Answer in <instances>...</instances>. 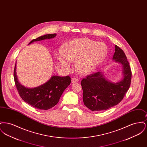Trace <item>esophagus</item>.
I'll use <instances>...</instances> for the list:
<instances>
[{
  "label": "esophagus",
  "instance_id": "esophagus-1",
  "mask_svg": "<svg viewBox=\"0 0 147 147\" xmlns=\"http://www.w3.org/2000/svg\"><path fill=\"white\" fill-rule=\"evenodd\" d=\"M78 82V79L77 78H72L71 79V83H76Z\"/></svg>",
  "mask_w": 147,
  "mask_h": 147
}]
</instances>
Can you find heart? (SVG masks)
<instances>
[{
    "instance_id": "b5f03b06",
    "label": "heart",
    "mask_w": 147,
    "mask_h": 147,
    "mask_svg": "<svg viewBox=\"0 0 147 147\" xmlns=\"http://www.w3.org/2000/svg\"><path fill=\"white\" fill-rule=\"evenodd\" d=\"M108 53L105 43L96 42L88 38H77L68 42L63 53H59L57 57L64 68L69 69L68 62H76V67L80 73H91L103 62Z\"/></svg>"
}]
</instances>
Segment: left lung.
Segmentation results:
<instances>
[{
    "mask_svg": "<svg viewBox=\"0 0 147 147\" xmlns=\"http://www.w3.org/2000/svg\"><path fill=\"white\" fill-rule=\"evenodd\" d=\"M112 60L122 66V78L120 81L111 82L106 79L103 73L98 71L81 82L84 104L92 111L106 110L117 105L130 86L132 73L126 55L117 45Z\"/></svg>",
    "mask_w": 147,
    "mask_h": 147,
    "instance_id": "1",
    "label": "left lung"
}]
</instances>
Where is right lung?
<instances>
[{
	"instance_id": "right-lung-1",
	"label": "right lung",
	"mask_w": 147,
	"mask_h": 147,
	"mask_svg": "<svg viewBox=\"0 0 147 147\" xmlns=\"http://www.w3.org/2000/svg\"><path fill=\"white\" fill-rule=\"evenodd\" d=\"M57 34H47L32 40L28 45L36 41H40L55 37ZM15 64L14 68V81L18 92L22 99L29 105L39 110H49L58 102L63 91L70 85V77L52 76L45 83L34 88H28L21 85L16 73Z\"/></svg>"
}]
</instances>
